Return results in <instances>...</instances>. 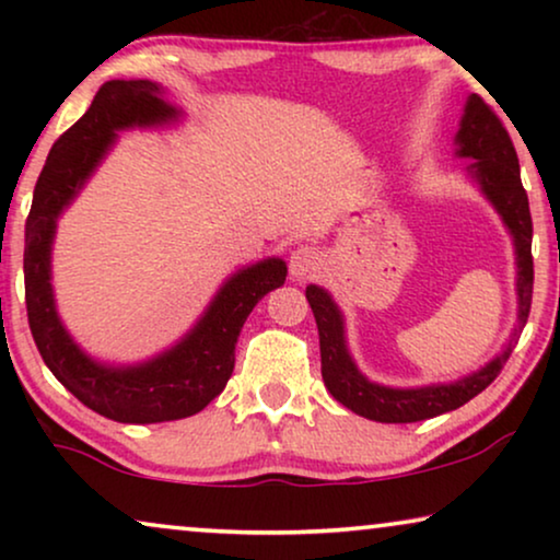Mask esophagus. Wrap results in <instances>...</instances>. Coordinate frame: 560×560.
Here are the masks:
<instances>
[{"mask_svg":"<svg viewBox=\"0 0 560 560\" xmlns=\"http://www.w3.org/2000/svg\"><path fill=\"white\" fill-rule=\"evenodd\" d=\"M290 275L298 280H305L311 278L313 272L320 270V255L316 247H308V244H301V247H295L293 252H290Z\"/></svg>","mask_w":560,"mask_h":560,"instance_id":"34e87169","label":"esophagus"}]
</instances>
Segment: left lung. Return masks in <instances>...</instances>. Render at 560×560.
Listing matches in <instances>:
<instances>
[{
    "label": "left lung",
    "mask_w": 560,
    "mask_h": 560,
    "mask_svg": "<svg viewBox=\"0 0 560 560\" xmlns=\"http://www.w3.org/2000/svg\"><path fill=\"white\" fill-rule=\"evenodd\" d=\"M458 155L471 158V173L477 175L481 188L489 196V201L502 213L504 224L512 232L517 249V328L504 349V354L492 359L485 370L474 372L471 377L458 380L454 385H435L420 389H389L366 382L351 362L347 343H343V324L341 313L336 308L331 298L316 285L305 288L313 316L318 326L320 341V374L336 400L343 408L354 410L357 416H364L377 423H418L441 416V412L462 408L471 397H477L481 389H487L502 372L504 362L510 359V351L515 347L520 334L530 316L533 303V219L527 194L520 180V163L515 144H512L508 129L502 119L497 117L485 98L471 94L466 104V114L462 119V129L456 135Z\"/></svg>",
    "instance_id": "1"
}]
</instances>
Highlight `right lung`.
I'll return each mask as SVG.
<instances>
[{
  "label": "right lung",
  "instance_id": "right-lung-1",
  "mask_svg": "<svg viewBox=\"0 0 560 560\" xmlns=\"http://www.w3.org/2000/svg\"><path fill=\"white\" fill-rule=\"evenodd\" d=\"M173 117L175 109L160 98L158 83L106 81L89 112L52 144L25 224V303L35 347L68 393L119 423L180 420L219 397L234 372V349L244 320L288 275L280 259H265L236 272L178 347L132 370L94 364L68 339L50 290V242L58 213L114 142V129L160 125Z\"/></svg>",
  "mask_w": 560,
  "mask_h": 560
}]
</instances>
